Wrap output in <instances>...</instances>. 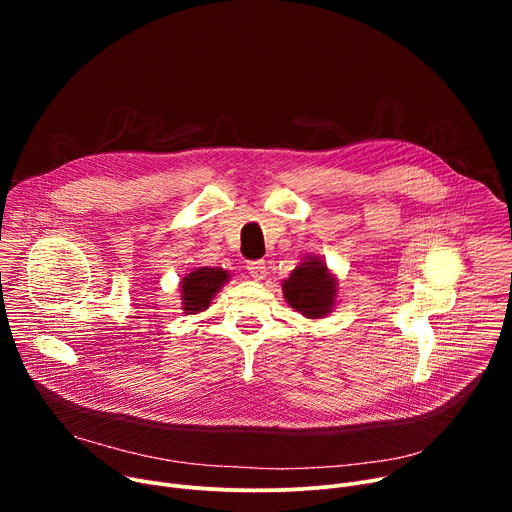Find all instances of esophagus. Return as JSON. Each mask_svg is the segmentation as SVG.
<instances>
[{"label": "esophagus", "instance_id": "esophagus-1", "mask_svg": "<svg viewBox=\"0 0 512 512\" xmlns=\"http://www.w3.org/2000/svg\"><path fill=\"white\" fill-rule=\"evenodd\" d=\"M247 272H249L251 278H255V280H263L265 274H267L265 261H249V263H247Z\"/></svg>", "mask_w": 512, "mask_h": 512}]
</instances>
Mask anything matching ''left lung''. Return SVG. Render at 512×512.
Wrapping results in <instances>:
<instances>
[{
  "mask_svg": "<svg viewBox=\"0 0 512 512\" xmlns=\"http://www.w3.org/2000/svg\"><path fill=\"white\" fill-rule=\"evenodd\" d=\"M286 303L307 319H321L332 313L338 294V280L328 270L326 261L317 255H307L292 274L282 280Z\"/></svg>",
  "mask_w": 512,
  "mask_h": 512,
  "instance_id": "obj_1",
  "label": "left lung"
}]
</instances>
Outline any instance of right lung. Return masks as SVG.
Masks as SVG:
<instances>
[{"label":"right lung","instance_id":"right-lung-1","mask_svg":"<svg viewBox=\"0 0 512 512\" xmlns=\"http://www.w3.org/2000/svg\"><path fill=\"white\" fill-rule=\"evenodd\" d=\"M230 280V274L222 267H195L180 282V301L186 315L205 311L215 294Z\"/></svg>","mask_w":512,"mask_h":512}]
</instances>
